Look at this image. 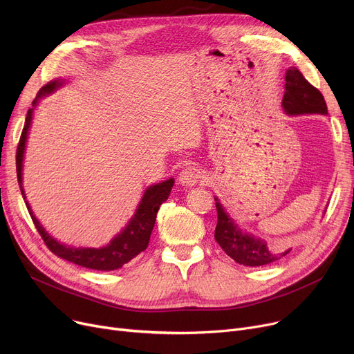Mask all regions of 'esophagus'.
<instances>
[{"instance_id":"obj_1","label":"esophagus","mask_w":354,"mask_h":354,"mask_svg":"<svg viewBox=\"0 0 354 354\" xmlns=\"http://www.w3.org/2000/svg\"><path fill=\"white\" fill-rule=\"evenodd\" d=\"M202 178V171L198 166H188L179 174V183L182 187H194Z\"/></svg>"}]
</instances>
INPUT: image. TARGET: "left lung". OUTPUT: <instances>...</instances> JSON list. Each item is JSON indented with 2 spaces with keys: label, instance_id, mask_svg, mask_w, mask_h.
<instances>
[{
  "label": "left lung",
  "instance_id": "8db88e82",
  "mask_svg": "<svg viewBox=\"0 0 354 354\" xmlns=\"http://www.w3.org/2000/svg\"><path fill=\"white\" fill-rule=\"evenodd\" d=\"M283 107L288 115H327V104L320 90L310 84L301 71L295 67L288 68L286 73ZM215 205L218 211L215 239L235 263L247 267L267 266L278 261L291 251V248L284 251L271 250L264 239L241 231L232 218L224 211L218 198H215Z\"/></svg>",
  "mask_w": 354,
  "mask_h": 354
}]
</instances>
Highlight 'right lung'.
<instances>
[{
  "label": "right lung",
  "instance_id": "add662e5",
  "mask_svg": "<svg viewBox=\"0 0 354 354\" xmlns=\"http://www.w3.org/2000/svg\"><path fill=\"white\" fill-rule=\"evenodd\" d=\"M63 82H50L46 84L37 95V99L32 102V104H37V100L40 97L48 95V93L54 91L59 86H62ZM32 109H28L27 111V118L24 123L23 133L20 138V142H18L17 147V156H15V163H17V178H18V185H20V189L23 194V198L26 199L24 189H23V159H24V151H26V142H27V135H28V129L31 124L32 119ZM174 179H167L162 183H156L149 187L139 203V207L132 216V219L129 221V224L126 228L118 234L113 239L110 241V244L103 247V248H73L67 247L64 244H60L59 241H55L53 236H50L43 225L37 219L28 205V202L26 201L27 209L31 215V219L34 222V225L41 235L43 241L46 243L47 248L55 254L57 257L66 259V261H70L73 264H77L84 268L90 270H99V271H113L129 263L130 259L135 258L138 254L145 251L147 248L149 239H151L152 230L155 227V221L158 211L160 208L162 203L167 199L171 194V189L174 187Z\"/></svg>",
  "mask_w": 354,
  "mask_h": 354
}]
</instances>
